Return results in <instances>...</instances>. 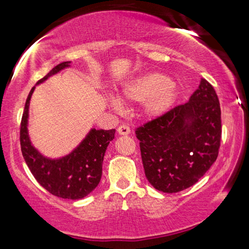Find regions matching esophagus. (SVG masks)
Instances as JSON below:
<instances>
[{
  "instance_id": "obj_1",
  "label": "esophagus",
  "mask_w": 249,
  "mask_h": 249,
  "mask_svg": "<svg viewBox=\"0 0 249 249\" xmlns=\"http://www.w3.org/2000/svg\"><path fill=\"white\" fill-rule=\"evenodd\" d=\"M117 133L120 135H128L130 133V129L127 125H121L117 128Z\"/></svg>"
}]
</instances>
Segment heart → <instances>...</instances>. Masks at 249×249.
I'll return each instance as SVG.
<instances>
[{"label": "heart", "mask_w": 249, "mask_h": 249, "mask_svg": "<svg viewBox=\"0 0 249 249\" xmlns=\"http://www.w3.org/2000/svg\"><path fill=\"white\" fill-rule=\"evenodd\" d=\"M122 99L126 102H145V113L151 119L160 117L174 107L178 99V89L166 74L153 72L138 75L125 84L122 90ZM109 102L119 108V99L111 98Z\"/></svg>", "instance_id": "b5f03b06"}]
</instances>
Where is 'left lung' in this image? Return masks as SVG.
<instances>
[{
    "label": "left lung",
    "instance_id": "left-lung-1",
    "mask_svg": "<svg viewBox=\"0 0 249 249\" xmlns=\"http://www.w3.org/2000/svg\"><path fill=\"white\" fill-rule=\"evenodd\" d=\"M145 175L155 189L190 188L213 165L221 145V107L214 88L201 79L187 103L135 130Z\"/></svg>",
    "mask_w": 249,
    "mask_h": 249
}]
</instances>
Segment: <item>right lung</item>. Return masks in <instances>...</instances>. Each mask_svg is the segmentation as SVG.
<instances>
[{
	"instance_id": "1",
	"label": "right lung",
	"mask_w": 249,
	"mask_h": 249,
	"mask_svg": "<svg viewBox=\"0 0 249 249\" xmlns=\"http://www.w3.org/2000/svg\"><path fill=\"white\" fill-rule=\"evenodd\" d=\"M69 64L70 61H65L57 65L37 84L69 67ZM34 90L35 87L27 96L20 122V149L25 161L35 179L49 193L62 199H82L98 187L105 150L114 138L115 129L92 128L72 153L59 159L46 158L34 148L27 132L29 101Z\"/></svg>"
}]
</instances>
